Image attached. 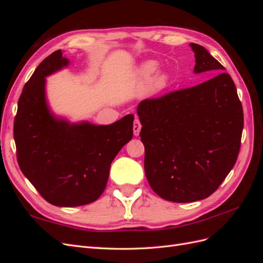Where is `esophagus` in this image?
Here are the masks:
<instances>
[{"instance_id": "34e87169", "label": "esophagus", "mask_w": 263, "mask_h": 263, "mask_svg": "<svg viewBox=\"0 0 263 263\" xmlns=\"http://www.w3.org/2000/svg\"><path fill=\"white\" fill-rule=\"evenodd\" d=\"M140 129H141V124H140L139 118H135L134 126H133V130H134L135 136H138L139 133H140Z\"/></svg>"}]
</instances>
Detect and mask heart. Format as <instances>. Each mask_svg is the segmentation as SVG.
<instances>
[{"mask_svg": "<svg viewBox=\"0 0 263 263\" xmlns=\"http://www.w3.org/2000/svg\"><path fill=\"white\" fill-rule=\"evenodd\" d=\"M158 67H159L158 62L154 61V60L142 62L136 70L137 80L141 83H147L151 79V77H153L154 73L157 71ZM168 81H169L168 74L164 72H159L153 79V82H151V89L156 92L160 91V90L164 89L165 85L168 84Z\"/></svg>", "mask_w": 263, "mask_h": 263, "instance_id": "obj_1", "label": "heart"}]
</instances>
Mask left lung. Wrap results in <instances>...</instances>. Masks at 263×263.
<instances>
[{
  "instance_id": "8db88e82",
  "label": "left lung",
  "mask_w": 263,
  "mask_h": 263,
  "mask_svg": "<svg viewBox=\"0 0 263 263\" xmlns=\"http://www.w3.org/2000/svg\"><path fill=\"white\" fill-rule=\"evenodd\" d=\"M194 73H218L201 84L141 101L145 173L164 200L190 203L218 189L240 149L243 112L232 77L203 46L190 44Z\"/></svg>"
}]
</instances>
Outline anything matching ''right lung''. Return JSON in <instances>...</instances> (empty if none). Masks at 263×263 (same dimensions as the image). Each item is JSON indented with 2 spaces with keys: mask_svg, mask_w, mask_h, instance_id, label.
Returning <instances> with one entry per match:
<instances>
[{
  "mask_svg": "<svg viewBox=\"0 0 263 263\" xmlns=\"http://www.w3.org/2000/svg\"><path fill=\"white\" fill-rule=\"evenodd\" d=\"M57 50L24 85L14 121L18 165L45 200L61 208L90 204L104 192L110 163L133 138L134 115L109 125L70 123L46 99V77L66 68Z\"/></svg>",
  "mask_w": 263,
  "mask_h": 263,
  "instance_id": "right-lung-1",
  "label": "right lung"
}]
</instances>
